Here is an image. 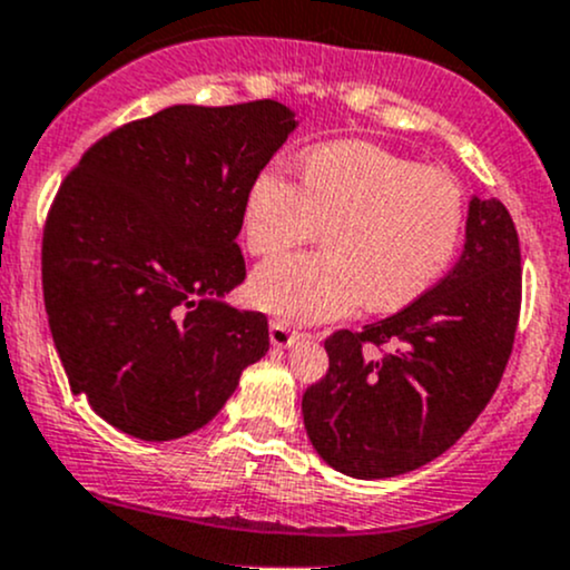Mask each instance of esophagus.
I'll use <instances>...</instances> for the list:
<instances>
[{
  "label": "esophagus",
  "instance_id": "1",
  "mask_svg": "<svg viewBox=\"0 0 570 570\" xmlns=\"http://www.w3.org/2000/svg\"><path fill=\"white\" fill-rule=\"evenodd\" d=\"M301 338V333H295L292 327H286L284 322H269V344L275 346V350H289L295 341Z\"/></svg>",
  "mask_w": 570,
  "mask_h": 570
}]
</instances>
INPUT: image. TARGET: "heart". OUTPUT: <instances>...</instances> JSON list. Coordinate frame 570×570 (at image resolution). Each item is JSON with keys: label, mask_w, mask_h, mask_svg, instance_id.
<instances>
[{"label": "heart", "mask_w": 570, "mask_h": 570, "mask_svg": "<svg viewBox=\"0 0 570 570\" xmlns=\"http://www.w3.org/2000/svg\"><path fill=\"white\" fill-rule=\"evenodd\" d=\"M327 226V254H289L250 275V301L278 322H325L365 303L404 308L451 265L464 226L456 179L371 141H331L303 160V185L273 160L250 179L243 235L273 256Z\"/></svg>", "instance_id": "heart-1"}]
</instances>
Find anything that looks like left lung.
<instances>
[{"label":"left lung","instance_id":"obj_1","mask_svg":"<svg viewBox=\"0 0 570 570\" xmlns=\"http://www.w3.org/2000/svg\"><path fill=\"white\" fill-rule=\"evenodd\" d=\"M522 305V254L502 202L472 196L451 273L387 320L325 341L331 368L303 395L314 451L350 478L429 464L475 423L502 380ZM365 343H391L374 358Z\"/></svg>","mask_w":570,"mask_h":570}]
</instances>
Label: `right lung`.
<instances>
[{"label":"right lung","mask_w":570,"mask_h":570,"mask_svg":"<svg viewBox=\"0 0 570 570\" xmlns=\"http://www.w3.org/2000/svg\"><path fill=\"white\" fill-rule=\"evenodd\" d=\"M297 128L278 100L169 106L122 125L65 177L43 232V297L70 391L147 442L213 421L269 350L245 281L250 179Z\"/></svg>","instance_id":"obj_1"}]
</instances>
